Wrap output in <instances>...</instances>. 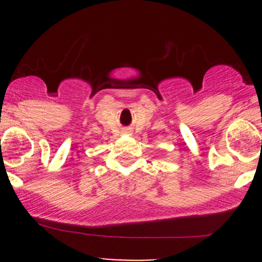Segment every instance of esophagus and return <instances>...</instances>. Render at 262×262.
<instances>
[{"label":"esophagus","mask_w":262,"mask_h":262,"mask_svg":"<svg viewBox=\"0 0 262 262\" xmlns=\"http://www.w3.org/2000/svg\"><path fill=\"white\" fill-rule=\"evenodd\" d=\"M124 132H125V133H128V129H126V130H124Z\"/></svg>","instance_id":"34e87169"}]
</instances>
